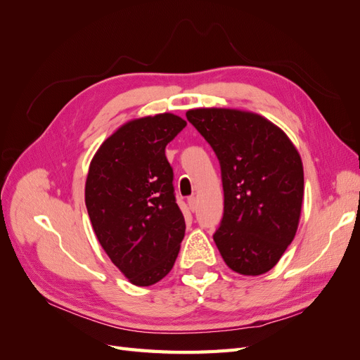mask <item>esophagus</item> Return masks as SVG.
<instances>
[{
    "label": "esophagus",
    "mask_w": 360,
    "mask_h": 360,
    "mask_svg": "<svg viewBox=\"0 0 360 360\" xmlns=\"http://www.w3.org/2000/svg\"><path fill=\"white\" fill-rule=\"evenodd\" d=\"M188 205H189L191 212H197V198H195V197H189V198H188Z\"/></svg>",
    "instance_id": "esophagus-1"
}]
</instances>
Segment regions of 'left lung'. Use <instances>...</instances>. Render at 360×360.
Returning a JSON list of instances; mask_svg holds the SVG:
<instances>
[{
  "instance_id": "8db88e82",
  "label": "left lung",
  "mask_w": 360,
  "mask_h": 360,
  "mask_svg": "<svg viewBox=\"0 0 360 360\" xmlns=\"http://www.w3.org/2000/svg\"><path fill=\"white\" fill-rule=\"evenodd\" d=\"M186 118L221 165L224 216L213 240L231 270L263 275L276 266L297 231L303 200L297 150L258 114L198 108Z\"/></svg>"
}]
</instances>
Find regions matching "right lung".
<instances>
[{"label":"right lung","instance_id":"add662e5","mask_svg":"<svg viewBox=\"0 0 360 360\" xmlns=\"http://www.w3.org/2000/svg\"><path fill=\"white\" fill-rule=\"evenodd\" d=\"M184 126L168 112L132 120L97 150L86 176L85 205L97 240L139 287L169 274L186 230L165 156Z\"/></svg>","mask_w":360,"mask_h":360}]
</instances>
